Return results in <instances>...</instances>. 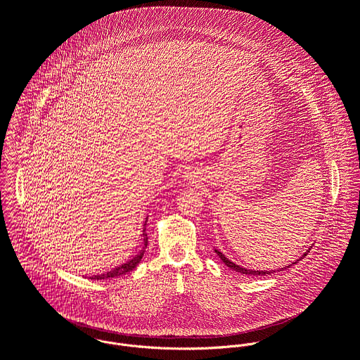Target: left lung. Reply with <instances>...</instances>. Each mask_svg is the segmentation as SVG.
I'll return each mask as SVG.
<instances>
[{
  "label": "left lung",
  "mask_w": 360,
  "mask_h": 360,
  "mask_svg": "<svg viewBox=\"0 0 360 360\" xmlns=\"http://www.w3.org/2000/svg\"><path fill=\"white\" fill-rule=\"evenodd\" d=\"M307 252H309V251H307ZM307 252H306L300 259H303V258L307 255ZM216 254L219 255V258H220V259H221V261H223L229 268H231L233 271H237V272H240V274H243V275H248V276H265V275H271V274L276 272V271H272V272H271V271H252V269H245V268H241V266L236 265L234 262L229 261V259H227V258H226L220 251H217V250H216ZM300 259H297V261H296V262H293V264H297ZM293 264H292V265H293ZM292 265H289V266H292ZM289 266H288V268H289ZM283 269H286V268L278 269V272H281V271H283Z\"/></svg>",
  "instance_id": "1"
}]
</instances>
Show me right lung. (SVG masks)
<instances>
[{
	"instance_id": "right-lung-1",
	"label": "right lung",
	"mask_w": 360,
	"mask_h": 360,
	"mask_svg": "<svg viewBox=\"0 0 360 360\" xmlns=\"http://www.w3.org/2000/svg\"><path fill=\"white\" fill-rule=\"evenodd\" d=\"M146 226H147V219H146V221H144V230H143L144 248L147 247V243H148L147 233H146ZM144 248L140 251V254H137L134 258H131V259L127 261L126 264H123V265H120V266H117V268H115V269H112V271H109V272H106V274L96 275V276H94V278H91V279H110V278H116V276H120V275H124V274L133 271V269L137 266V264L141 261V258H143V255H144Z\"/></svg>"
}]
</instances>
